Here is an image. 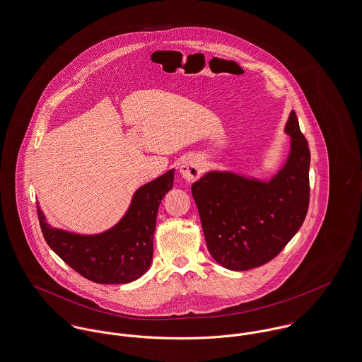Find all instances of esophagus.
<instances>
[{"label": "esophagus", "instance_id": "esophagus-1", "mask_svg": "<svg viewBox=\"0 0 362 362\" xmlns=\"http://www.w3.org/2000/svg\"><path fill=\"white\" fill-rule=\"evenodd\" d=\"M179 172H180L182 177H183L186 182L193 183V182L199 180L201 176H202L204 166H202V162H201L200 158L192 157V158H187L186 161L180 165Z\"/></svg>", "mask_w": 362, "mask_h": 362}]
</instances>
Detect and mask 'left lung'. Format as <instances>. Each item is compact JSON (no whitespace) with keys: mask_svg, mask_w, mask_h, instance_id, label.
I'll list each match as a JSON object with an SVG mask.
<instances>
[{"mask_svg":"<svg viewBox=\"0 0 362 362\" xmlns=\"http://www.w3.org/2000/svg\"><path fill=\"white\" fill-rule=\"evenodd\" d=\"M286 161L269 180L211 170L192 186L211 257L230 271L275 258L301 228L310 201V150L296 112L284 126Z\"/></svg>","mask_w":362,"mask_h":362,"instance_id":"left-lung-1","label":"left lung"}]
</instances>
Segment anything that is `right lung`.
Segmentation results:
<instances>
[{"label": "right lung", "mask_w": 362, "mask_h": 362, "mask_svg": "<svg viewBox=\"0 0 362 362\" xmlns=\"http://www.w3.org/2000/svg\"><path fill=\"white\" fill-rule=\"evenodd\" d=\"M175 169L139 187L121 221L105 232L81 235L54 228L37 204L41 232L51 250L88 281L124 284L141 278L153 261L161 200L173 186Z\"/></svg>", "instance_id": "right-lung-1"}]
</instances>
